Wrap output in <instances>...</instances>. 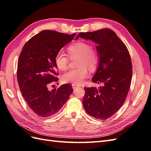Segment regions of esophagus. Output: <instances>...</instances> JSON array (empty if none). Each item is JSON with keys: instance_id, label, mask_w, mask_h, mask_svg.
Segmentation results:
<instances>
[{"instance_id": "1", "label": "esophagus", "mask_w": 151, "mask_h": 151, "mask_svg": "<svg viewBox=\"0 0 151 151\" xmlns=\"http://www.w3.org/2000/svg\"><path fill=\"white\" fill-rule=\"evenodd\" d=\"M79 86H77V85H75V84H72V87L73 89H75L77 87H79Z\"/></svg>"}]
</instances>
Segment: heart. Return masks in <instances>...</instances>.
Instances as JSON below:
<instances>
[{
  "mask_svg": "<svg viewBox=\"0 0 151 151\" xmlns=\"http://www.w3.org/2000/svg\"><path fill=\"white\" fill-rule=\"evenodd\" d=\"M67 51L71 59L78 58L77 66L79 68L65 73L62 76L61 80L64 83L80 84L88 75L87 68L91 70L96 68L99 60L98 53L92 49L89 44L83 41L72 44L68 48ZM69 57L62 51L56 53L55 63L59 70L67 69L69 63Z\"/></svg>",
  "mask_w": 151,
  "mask_h": 151,
  "instance_id": "b5f03b06",
  "label": "heart"
}]
</instances>
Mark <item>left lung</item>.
I'll use <instances>...</instances> for the list:
<instances>
[{"instance_id":"obj_1","label":"left lung","mask_w":151,"mask_h":151,"mask_svg":"<svg viewBox=\"0 0 151 151\" xmlns=\"http://www.w3.org/2000/svg\"><path fill=\"white\" fill-rule=\"evenodd\" d=\"M79 37L98 44L99 67L92 77L93 83L103 87H85L83 105L86 112L99 120L110 118L121 109L128 93L132 78V63L128 50L109 29L80 32Z\"/></svg>"}]
</instances>
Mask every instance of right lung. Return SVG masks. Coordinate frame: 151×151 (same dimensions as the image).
<instances>
[{
    "label": "right lung",
    "instance_id": "add662e5",
    "mask_svg": "<svg viewBox=\"0 0 151 151\" xmlns=\"http://www.w3.org/2000/svg\"><path fill=\"white\" fill-rule=\"evenodd\" d=\"M75 35L45 30L30 38L22 48L18 61V86L27 105L37 116L47 117L56 114L72 93L68 83L52 91L49 87L59 80L56 53Z\"/></svg>",
    "mask_w": 151,
    "mask_h": 151
}]
</instances>
